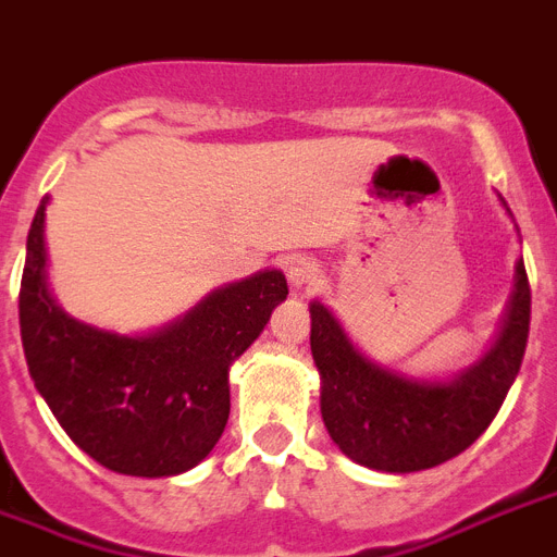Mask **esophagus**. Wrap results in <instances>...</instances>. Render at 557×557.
Here are the masks:
<instances>
[{"label":"esophagus","mask_w":557,"mask_h":557,"mask_svg":"<svg viewBox=\"0 0 557 557\" xmlns=\"http://www.w3.org/2000/svg\"><path fill=\"white\" fill-rule=\"evenodd\" d=\"M286 274L294 288H309L318 283V265L309 257H292L286 263Z\"/></svg>","instance_id":"1"}]
</instances>
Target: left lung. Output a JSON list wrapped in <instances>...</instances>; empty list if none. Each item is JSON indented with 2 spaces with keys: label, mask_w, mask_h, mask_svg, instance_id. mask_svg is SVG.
Instances as JSON below:
<instances>
[{
  "label": "left lung",
  "mask_w": 557,
  "mask_h": 557,
  "mask_svg": "<svg viewBox=\"0 0 557 557\" xmlns=\"http://www.w3.org/2000/svg\"><path fill=\"white\" fill-rule=\"evenodd\" d=\"M529 306L527 269L518 260L512 297L490 349L451 377H411L366 357L334 311L311 300V357L332 441L360 467L388 474L423 472L458 458L486 432L518 377Z\"/></svg>",
  "instance_id": "left-lung-1"
}]
</instances>
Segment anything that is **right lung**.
I'll return each mask as SVG.
<instances>
[{
  "instance_id": "add662e5",
  "label": "right lung",
  "mask_w": 557,
  "mask_h": 557,
  "mask_svg": "<svg viewBox=\"0 0 557 557\" xmlns=\"http://www.w3.org/2000/svg\"><path fill=\"white\" fill-rule=\"evenodd\" d=\"M45 197L28 232L20 329L36 392L99 467L171 478L208 458L232 409L228 369L286 300V274L263 269L208 292L153 332L120 334L71 318L48 286Z\"/></svg>"
}]
</instances>
